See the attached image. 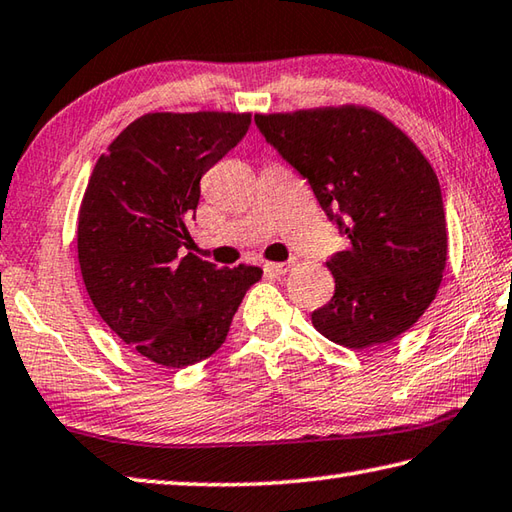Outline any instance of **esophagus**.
I'll return each instance as SVG.
<instances>
[{
	"instance_id": "obj_1",
	"label": "esophagus",
	"mask_w": 512,
	"mask_h": 512,
	"mask_svg": "<svg viewBox=\"0 0 512 512\" xmlns=\"http://www.w3.org/2000/svg\"><path fill=\"white\" fill-rule=\"evenodd\" d=\"M291 266H293V262H266L264 271L271 275H286L288 271H291Z\"/></svg>"
}]
</instances>
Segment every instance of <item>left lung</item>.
<instances>
[{"label": "left lung", "instance_id": "8db88e82", "mask_svg": "<svg viewBox=\"0 0 512 512\" xmlns=\"http://www.w3.org/2000/svg\"><path fill=\"white\" fill-rule=\"evenodd\" d=\"M255 123L349 239L327 262L336 293L311 313L313 327L349 349L401 336L439 293L448 259L430 161L401 127L365 105L255 114Z\"/></svg>", "mask_w": 512, "mask_h": 512}]
</instances>
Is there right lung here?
<instances>
[{
    "mask_svg": "<svg viewBox=\"0 0 512 512\" xmlns=\"http://www.w3.org/2000/svg\"><path fill=\"white\" fill-rule=\"evenodd\" d=\"M250 114L152 111L100 154L78 212L87 293L116 336L147 360L181 369L212 356L262 268L179 257L201 176L248 132Z\"/></svg>",
    "mask_w": 512,
    "mask_h": 512,
    "instance_id": "add662e5",
    "label": "right lung"
}]
</instances>
